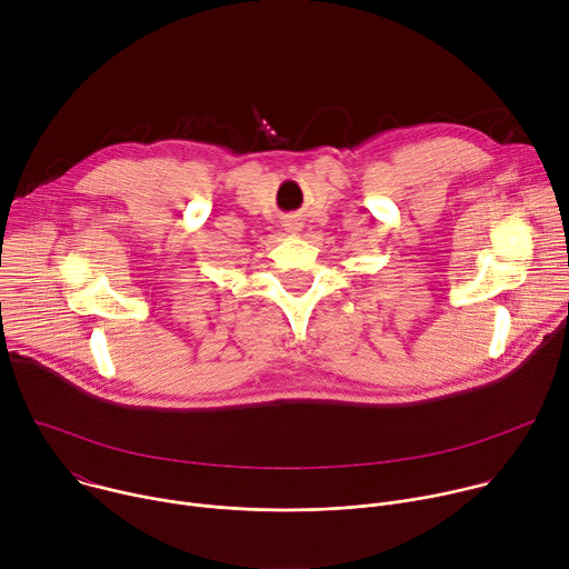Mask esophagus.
<instances>
[{"instance_id":"esophagus-1","label":"esophagus","mask_w":569,"mask_h":569,"mask_svg":"<svg viewBox=\"0 0 569 569\" xmlns=\"http://www.w3.org/2000/svg\"><path fill=\"white\" fill-rule=\"evenodd\" d=\"M286 227H288V231H292V233L301 231V222H297V220H290Z\"/></svg>"}]
</instances>
